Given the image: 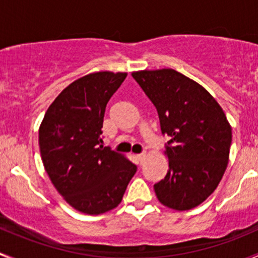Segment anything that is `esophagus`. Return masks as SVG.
<instances>
[{
    "label": "esophagus",
    "mask_w": 258,
    "mask_h": 258,
    "mask_svg": "<svg viewBox=\"0 0 258 258\" xmlns=\"http://www.w3.org/2000/svg\"><path fill=\"white\" fill-rule=\"evenodd\" d=\"M137 159H138V161H139V163H143V161H144V159H145V154L144 153L139 154V155H137Z\"/></svg>",
    "instance_id": "esophagus-1"
}]
</instances>
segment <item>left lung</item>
I'll return each instance as SVG.
<instances>
[{
  "instance_id": "1",
  "label": "left lung",
  "mask_w": 258,
  "mask_h": 258,
  "mask_svg": "<svg viewBox=\"0 0 258 258\" xmlns=\"http://www.w3.org/2000/svg\"><path fill=\"white\" fill-rule=\"evenodd\" d=\"M155 105L168 135L169 171L154 185L170 209L190 210L215 191L226 170L232 133L224 110L200 84L174 70L132 74Z\"/></svg>"
}]
</instances>
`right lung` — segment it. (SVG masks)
I'll use <instances>...</instances> for the list:
<instances>
[{
    "mask_svg": "<svg viewBox=\"0 0 258 258\" xmlns=\"http://www.w3.org/2000/svg\"><path fill=\"white\" fill-rule=\"evenodd\" d=\"M126 73L98 72L70 84L39 126L42 161L50 181L78 211L99 215L120 204L137 166L103 147L105 107Z\"/></svg>",
    "mask_w": 258,
    "mask_h": 258,
    "instance_id": "obj_1",
    "label": "right lung"
}]
</instances>
